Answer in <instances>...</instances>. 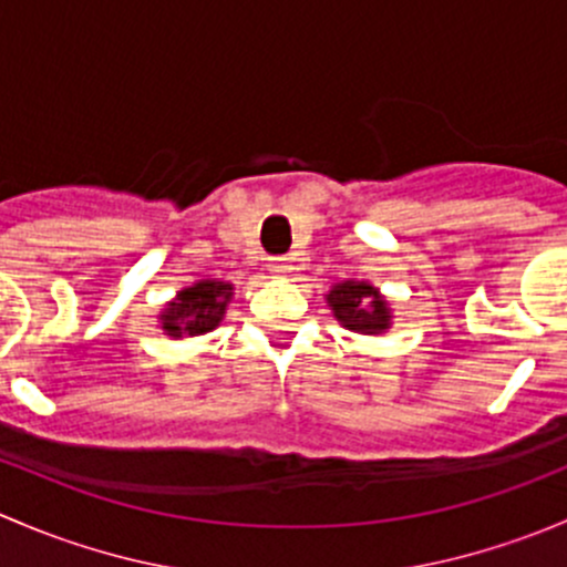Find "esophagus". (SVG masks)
<instances>
[{"label": "esophagus", "instance_id": "1", "mask_svg": "<svg viewBox=\"0 0 567 567\" xmlns=\"http://www.w3.org/2000/svg\"><path fill=\"white\" fill-rule=\"evenodd\" d=\"M268 271H271L274 277H285V274L290 271V262H288V257H274V260L268 262Z\"/></svg>", "mask_w": 567, "mask_h": 567}]
</instances>
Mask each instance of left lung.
<instances>
[{"label":"left lung","instance_id":"left-lung-1","mask_svg":"<svg viewBox=\"0 0 567 567\" xmlns=\"http://www.w3.org/2000/svg\"><path fill=\"white\" fill-rule=\"evenodd\" d=\"M326 305L342 329L357 331V334L379 337L392 329L394 316L390 301L375 285L364 279H346V282L331 285Z\"/></svg>","mask_w":567,"mask_h":567}]
</instances>
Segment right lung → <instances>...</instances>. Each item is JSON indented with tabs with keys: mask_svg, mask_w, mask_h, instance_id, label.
<instances>
[{
	"mask_svg": "<svg viewBox=\"0 0 567 567\" xmlns=\"http://www.w3.org/2000/svg\"><path fill=\"white\" fill-rule=\"evenodd\" d=\"M233 299V285L221 279H199L188 288L177 290L158 312V329L173 340L199 337L214 331L225 320L227 305Z\"/></svg>",
	"mask_w": 567,
	"mask_h": 567,
	"instance_id": "right-lung-1",
	"label": "right lung"
}]
</instances>
